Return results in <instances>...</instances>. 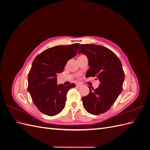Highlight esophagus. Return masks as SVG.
Wrapping results in <instances>:
<instances>
[{
    "label": "esophagus",
    "instance_id": "1",
    "mask_svg": "<svg viewBox=\"0 0 150 150\" xmlns=\"http://www.w3.org/2000/svg\"><path fill=\"white\" fill-rule=\"evenodd\" d=\"M81 86V84H80V83H77V84H76V86H77V87H80Z\"/></svg>",
    "mask_w": 150,
    "mask_h": 150
}]
</instances>
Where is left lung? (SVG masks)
<instances>
[{
	"instance_id": "1",
	"label": "left lung",
	"mask_w": 150,
	"mask_h": 150,
	"mask_svg": "<svg viewBox=\"0 0 150 150\" xmlns=\"http://www.w3.org/2000/svg\"><path fill=\"white\" fill-rule=\"evenodd\" d=\"M81 53L89 60L86 76L96 77L100 81L96 89L89 86V93L82 98L83 106L90 114L100 115L110 110L122 90L125 73L121 62L110 49L99 45H81Z\"/></svg>"
}]
</instances>
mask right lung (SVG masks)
<instances>
[{"label": "right lung", "mask_w": 150, "mask_h": 150, "mask_svg": "<svg viewBox=\"0 0 150 150\" xmlns=\"http://www.w3.org/2000/svg\"><path fill=\"white\" fill-rule=\"evenodd\" d=\"M80 44L57 46L45 50L33 61L28 74V88L38 110L55 116L65 107L66 94L76 85H57V74L63 72L68 60L76 56Z\"/></svg>", "instance_id": "obj_1"}]
</instances>
